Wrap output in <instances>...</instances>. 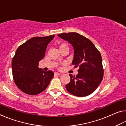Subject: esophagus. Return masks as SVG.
I'll use <instances>...</instances> for the list:
<instances>
[{
  "mask_svg": "<svg viewBox=\"0 0 126 126\" xmlns=\"http://www.w3.org/2000/svg\"><path fill=\"white\" fill-rule=\"evenodd\" d=\"M54 76H56L61 75V73H58V72H54Z\"/></svg>",
  "mask_w": 126,
  "mask_h": 126,
  "instance_id": "1",
  "label": "esophagus"
}]
</instances>
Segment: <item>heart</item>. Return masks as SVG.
Listing matches in <instances>:
<instances>
[{
  "label": "heart",
  "mask_w": 126,
  "mask_h": 126,
  "mask_svg": "<svg viewBox=\"0 0 126 126\" xmlns=\"http://www.w3.org/2000/svg\"><path fill=\"white\" fill-rule=\"evenodd\" d=\"M64 47H68V45H67V44L65 43H62L61 44H59V49H61L63 48Z\"/></svg>",
  "instance_id": "1"
}]
</instances>
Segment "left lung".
Wrapping results in <instances>:
<instances>
[{
	"mask_svg": "<svg viewBox=\"0 0 126 126\" xmlns=\"http://www.w3.org/2000/svg\"><path fill=\"white\" fill-rule=\"evenodd\" d=\"M58 36L73 46L72 64L74 68L79 67L76 76L69 74L71 81L65 85L66 89L77 97L91 94L99 86L103 77L101 53L90 40L77 33H64Z\"/></svg>",
	"mask_w": 126,
	"mask_h": 126,
	"instance_id": "left-lung-1",
	"label": "left lung"
}]
</instances>
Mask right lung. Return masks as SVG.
Wrapping results in <instances>:
<instances>
[{"instance_id": "1", "label": "right lung", "mask_w": 126, "mask_h": 126, "mask_svg": "<svg viewBox=\"0 0 126 126\" xmlns=\"http://www.w3.org/2000/svg\"><path fill=\"white\" fill-rule=\"evenodd\" d=\"M54 36L32 38L16 49L12 62L13 77L16 86L24 93L36 95L42 92L54 77L52 71H44L38 65Z\"/></svg>"}]
</instances>
